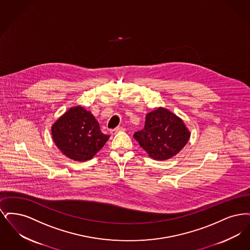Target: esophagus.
Instances as JSON below:
<instances>
[{
    "instance_id": "1",
    "label": "esophagus",
    "mask_w": 250,
    "mask_h": 250,
    "mask_svg": "<svg viewBox=\"0 0 250 250\" xmlns=\"http://www.w3.org/2000/svg\"><path fill=\"white\" fill-rule=\"evenodd\" d=\"M123 130H125V129H124L123 127H117L116 129L111 130V133H112V134H116V133H118L119 131H123Z\"/></svg>"
}]
</instances>
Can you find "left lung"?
<instances>
[{"label":"left lung","mask_w":250,"mask_h":250,"mask_svg":"<svg viewBox=\"0 0 250 250\" xmlns=\"http://www.w3.org/2000/svg\"><path fill=\"white\" fill-rule=\"evenodd\" d=\"M133 137L151 159L166 161L181 151L190 132L179 117L159 107L146 114L145 128L136 131Z\"/></svg>","instance_id":"8db88e82"}]
</instances>
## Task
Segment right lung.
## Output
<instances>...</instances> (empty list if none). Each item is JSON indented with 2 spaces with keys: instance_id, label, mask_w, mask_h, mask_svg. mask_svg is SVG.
I'll list each match as a JSON object with an SVG mask.
<instances>
[{
  "instance_id": "add662e5",
  "label": "right lung",
  "mask_w": 250,
  "mask_h": 250,
  "mask_svg": "<svg viewBox=\"0 0 250 250\" xmlns=\"http://www.w3.org/2000/svg\"><path fill=\"white\" fill-rule=\"evenodd\" d=\"M57 147L75 162H86L100 151L110 137L104 134L90 111L81 105L68 109L51 127Z\"/></svg>"
}]
</instances>
